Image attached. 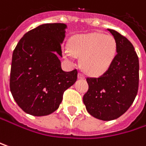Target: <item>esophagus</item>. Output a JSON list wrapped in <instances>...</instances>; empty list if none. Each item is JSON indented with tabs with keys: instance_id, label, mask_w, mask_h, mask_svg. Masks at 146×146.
<instances>
[{
	"instance_id": "esophagus-1",
	"label": "esophagus",
	"mask_w": 146,
	"mask_h": 146,
	"mask_svg": "<svg viewBox=\"0 0 146 146\" xmlns=\"http://www.w3.org/2000/svg\"><path fill=\"white\" fill-rule=\"evenodd\" d=\"M78 77H79V79H85V75L82 74V72H79Z\"/></svg>"
}]
</instances>
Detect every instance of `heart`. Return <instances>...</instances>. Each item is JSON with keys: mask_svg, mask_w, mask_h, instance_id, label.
<instances>
[{"mask_svg": "<svg viewBox=\"0 0 146 146\" xmlns=\"http://www.w3.org/2000/svg\"><path fill=\"white\" fill-rule=\"evenodd\" d=\"M117 44L111 35L102 33L81 34L72 36L69 48L64 49L67 58L81 57V66L85 72L92 75H99L111 65L115 54Z\"/></svg>", "mask_w": 146, "mask_h": 146, "instance_id": "b5f03b06", "label": "heart"}]
</instances>
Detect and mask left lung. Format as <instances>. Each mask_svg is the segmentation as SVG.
<instances>
[{"label": "left lung", "instance_id": "1", "mask_svg": "<svg viewBox=\"0 0 146 146\" xmlns=\"http://www.w3.org/2000/svg\"><path fill=\"white\" fill-rule=\"evenodd\" d=\"M116 41V54L110 67L98 78H86L89 88L83 97L93 117L111 121L122 115L133 104L139 90V57L130 41L108 29Z\"/></svg>", "mask_w": 146, "mask_h": 146}]
</instances>
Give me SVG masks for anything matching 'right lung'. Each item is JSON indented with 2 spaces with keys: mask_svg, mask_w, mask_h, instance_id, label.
<instances>
[{
  "mask_svg": "<svg viewBox=\"0 0 146 146\" xmlns=\"http://www.w3.org/2000/svg\"><path fill=\"white\" fill-rule=\"evenodd\" d=\"M66 25L44 24L26 32L15 47L11 65L10 91L17 104L34 116L54 112L64 92L78 78V70L65 72L59 55Z\"/></svg>",
  "mask_w": 146,
  "mask_h": 146,
  "instance_id": "obj_1",
  "label": "right lung"
}]
</instances>
